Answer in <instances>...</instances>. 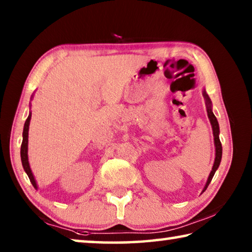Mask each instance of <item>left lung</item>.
<instances>
[{
	"label": "left lung",
	"mask_w": 252,
	"mask_h": 252,
	"mask_svg": "<svg viewBox=\"0 0 252 252\" xmlns=\"http://www.w3.org/2000/svg\"><path fill=\"white\" fill-rule=\"evenodd\" d=\"M203 96L204 99L207 101V112H208V117L210 119V122H211V126H212V130H213V136H215V144H216V159H215V164H213L212 170L210 172V176L208 178V181H207V185L204 187V190L207 189L209 183L211 182L213 176H215L216 173V170L218 169L219 164H220V161H221V157H222V146H221V142H220V139H219V125H218V121H217V118L215 117V114H213L212 110H211V102L210 99H209V96L206 92H203Z\"/></svg>",
	"instance_id": "8db88e82"
}]
</instances>
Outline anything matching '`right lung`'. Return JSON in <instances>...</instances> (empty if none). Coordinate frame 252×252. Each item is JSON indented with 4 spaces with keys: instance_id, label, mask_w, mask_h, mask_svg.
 Listing matches in <instances>:
<instances>
[{
    "instance_id": "1",
    "label": "right lung",
    "mask_w": 252,
    "mask_h": 252,
    "mask_svg": "<svg viewBox=\"0 0 252 252\" xmlns=\"http://www.w3.org/2000/svg\"><path fill=\"white\" fill-rule=\"evenodd\" d=\"M30 120H31V113L29 114V117L27 119V121L24 123V129H23V141L22 144H21V160H22V165L24 168V171L27 172L28 177L30 179V181L33 185L34 188L36 187V182L34 180V177L32 174L31 169H30V164H29V160H28V136H29V126H30Z\"/></svg>"
}]
</instances>
